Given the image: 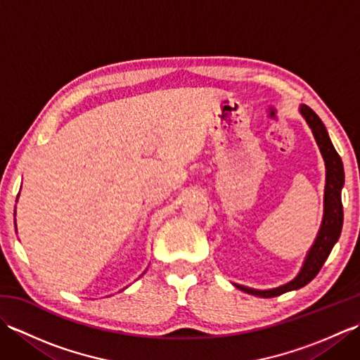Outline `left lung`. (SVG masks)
Here are the masks:
<instances>
[{"label": "left lung", "mask_w": 360, "mask_h": 360, "mask_svg": "<svg viewBox=\"0 0 360 360\" xmlns=\"http://www.w3.org/2000/svg\"><path fill=\"white\" fill-rule=\"evenodd\" d=\"M298 112H300L302 117L307 120V124L311 128L312 134H314L319 150L322 153V158L325 160L326 179H325L322 224H320L319 233L316 236L314 243H312L311 249L308 250L300 272H298L290 281L272 289H254V288H248V286L236 285V283H233V285L240 290H244V292L257 295V297H264V298L277 297L288 292V290H295V289L303 288L304 285H308V283L319 274V271L322 269L323 263L326 262V258L330 257L334 244L338 243L342 232V224H343L342 188H343V184H345V173H343L342 159L334 148L323 122L320 120L317 114L307 105L298 106Z\"/></svg>", "instance_id": "1"}]
</instances>
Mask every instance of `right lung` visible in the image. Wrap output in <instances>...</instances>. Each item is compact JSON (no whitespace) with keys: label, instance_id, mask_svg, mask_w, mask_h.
I'll return each instance as SVG.
<instances>
[{"label":"right lung","instance_id":"add662e5","mask_svg":"<svg viewBox=\"0 0 360 360\" xmlns=\"http://www.w3.org/2000/svg\"><path fill=\"white\" fill-rule=\"evenodd\" d=\"M17 200H18V198H17ZM15 213H17V212H15ZM15 227H17V223H15Z\"/></svg>","mask_w":360,"mask_h":360}]
</instances>
